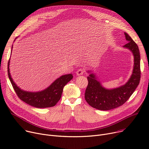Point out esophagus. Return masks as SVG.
<instances>
[{
	"label": "esophagus",
	"mask_w": 149,
	"mask_h": 149,
	"mask_svg": "<svg viewBox=\"0 0 149 149\" xmlns=\"http://www.w3.org/2000/svg\"><path fill=\"white\" fill-rule=\"evenodd\" d=\"M84 71L83 69H79L77 71L76 74L77 75H81L84 74Z\"/></svg>",
	"instance_id": "34e87169"
}]
</instances>
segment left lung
Instances as JSON below:
<instances>
[{"label": "left lung", "instance_id": "obj_1", "mask_svg": "<svg viewBox=\"0 0 149 149\" xmlns=\"http://www.w3.org/2000/svg\"><path fill=\"white\" fill-rule=\"evenodd\" d=\"M124 34L128 43L123 47L131 51L134 56L132 75L125 84L113 89H107L97 80L95 74H90L87 77L88 84L85 92V99L89 105L97 109L108 111L123 105L128 100L140 83L141 71L139 49L127 33H124ZM88 72L91 71H88Z\"/></svg>", "mask_w": 149, "mask_h": 149}]
</instances>
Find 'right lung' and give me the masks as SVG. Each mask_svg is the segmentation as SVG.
Here are the masks:
<instances>
[{"mask_svg": "<svg viewBox=\"0 0 149 149\" xmlns=\"http://www.w3.org/2000/svg\"><path fill=\"white\" fill-rule=\"evenodd\" d=\"M9 63L10 58L8 63V74L17 96L25 103L37 108H46L55 106L61 97L64 86L73 78L72 74L63 75L57 78L44 90L37 92L26 91L21 89L13 81L9 71Z\"/></svg>", "mask_w": 149, "mask_h": 149, "instance_id": "1", "label": "right lung"}]
</instances>
